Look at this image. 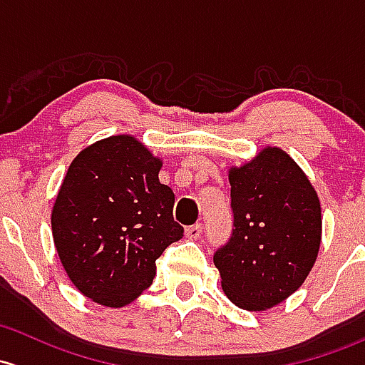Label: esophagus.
I'll return each mask as SVG.
<instances>
[{"instance_id": "obj_1", "label": "esophagus", "mask_w": 365, "mask_h": 365, "mask_svg": "<svg viewBox=\"0 0 365 365\" xmlns=\"http://www.w3.org/2000/svg\"><path fill=\"white\" fill-rule=\"evenodd\" d=\"M201 232H202V224L189 225V227L185 229V236L190 237V240H197V237L201 236Z\"/></svg>"}]
</instances>
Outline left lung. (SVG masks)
I'll return each mask as SVG.
<instances>
[{
  "instance_id": "left-lung-1",
  "label": "left lung",
  "mask_w": 365,
  "mask_h": 365,
  "mask_svg": "<svg viewBox=\"0 0 365 365\" xmlns=\"http://www.w3.org/2000/svg\"><path fill=\"white\" fill-rule=\"evenodd\" d=\"M232 232L213 255L225 295L248 312L273 308L304 283L317 260V192L279 148L229 171Z\"/></svg>"
}]
</instances>
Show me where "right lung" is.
Returning <instances> with one entry per match:
<instances>
[{"label":"right lung","mask_w":365,"mask_h":365,"mask_svg":"<svg viewBox=\"0 0 365 365\" xmlns=\"http://www.w3.org/2000/svg\"><path fill=\"white\" fill-rule=\"evenodd\" d=\"M163 166L133 136H110L75 157L52 210L57 253L73 285L108 308L129 304L155 259L183 236Z\"/></svg>","instance_id":"add662e5"}]
</instances>
